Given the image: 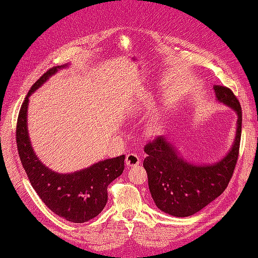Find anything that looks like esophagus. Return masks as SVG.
Segmentation results:
<instances>
[{
    "mask_svg": "<svg viewBox=\"0 0 258 258\" xmlns=\"http://www.w3.org/2000/svg\"><path fill=\"white\" fill-rule=\"evenodd\" d=\"M140 158L138 154L135 153H128L126 155V160H125V163L127 166H135V165H139L140 164Z\"/></svg>",
    "mask_w": 258,
    "mask_h": 258,
    "instance_id": "1",
    "label": "esophagus"
}]
</instances>
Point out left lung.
Segmentation results:
<instances>
[{
  "instance_id": "obj_1",
  "label": "left lung",
  "mask_w": 258,
  "mask_h": 258,
  "mask_svg": "<svg viewBox=\"0 0 258 258\" xmlns=\"http://www.w3.org/2000/svg\"><path fill=\"white\" fill-rule=\"evenodd\" d=\"M217 100L233 108L238 115L233 148L225 158L213 165L188 163L163 136L144 146L143 166L148 173L149 189L156 207L175 217L198 213L228 185L238 160L241 136V106L231 89L214 85Z\"/></svg>"
}]
</instances>
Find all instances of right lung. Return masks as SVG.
<instances>
[{"instance_id":"1","label":"right lung","mask_w":258,"mask_h":258,"mask_svg":"<svg viewBox=\"0 0 258 258\" xmlns=\"http://www.w3.org/2000/svg\"><path fill=\"white\" fill-rule=\"evenodd\" d=\"M60 67L45 72L24 98L17 123V146L30 183L48 208L72 223H86L98 216L107 203V186L124 171L125 155L107 159L74 173L59 174L44 166L34 154L27 130L29 97Z\"/></svg>"}]
</instances>
